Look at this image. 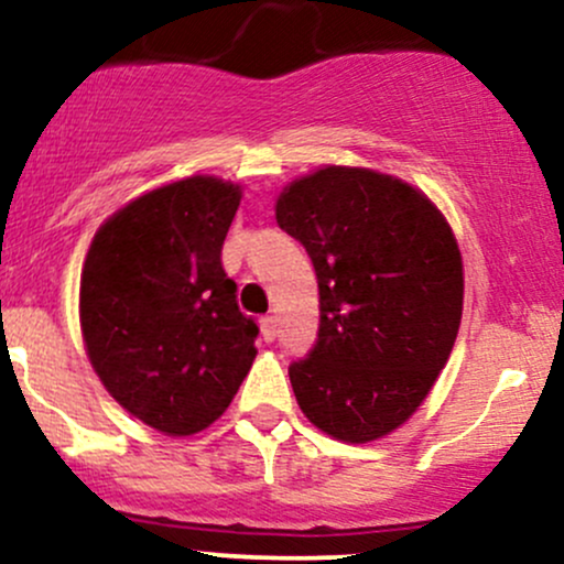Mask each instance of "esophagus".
Listing matches in <instances>:
<instances>
[{
  "instance_id": "esophagus-1",
  "label": "esophagus",
  "mask_w": 564,
  "mask_h": 564,
  "mask_svg": "<svg viewBox=\"0 0 564 564\" xmlns=\"http://www.w3.org/2000/svg\"><path fill=\"white\" fill-rule=\"evenodd\" d=\"M260 328H262L264 341H273L278 336V318H275V315H264V318L260 321Z\"/></svg>"
}]
</instances>
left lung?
I'll return each instance as SVG.
<instances>
[{"label":"left lung","instance_id":"1","mask_svg":"<svg viewBox=\"0 0 564 564\" xmlns=\"http://www.w3.org/2000/svg\"><path fill=\"white\" fill-rule=\"evenodd\" d=\"M275 219L310 254L321 294L318 339L289 366L296 403L345 443L387 435L422 405L462 323L448 223L403 180L349 166L291 183Z\"/></svg>","mask_w":564,"mask_h":564}]
</instances>
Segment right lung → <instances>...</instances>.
Masks as SVG:
<instances>
[{
    "mask_svg": "<svg viewBox=\"0 0 564 564\" xmlns=\"http://www.w3.org/2000/svg\"><path fill=\"white\" fill-rule=\"evenodd\" d=\"M238 185L187 177L145 193L97 230L82 270L87 355L106 390L166 435L225 413L260 326L238 310L223 243Z\"/></svg>",
    "mask_w": 564,
    "mask_h": 564,
    "instance_id": "1",
    "label": "right lung"
}]
</instances>
